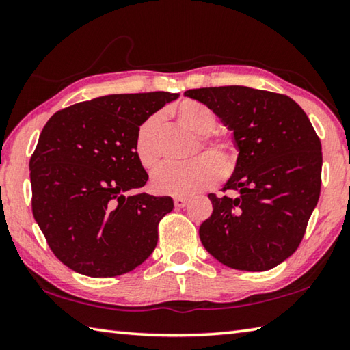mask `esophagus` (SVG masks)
I'll return each instance as SVG.
<instances>
[{
  "label": "esophagus",
  "mask_w": 350,
  "mask_h": 350,
  "mask_svg": "<svg viewBox=\"0 0 350 350\" xmlns=\"http://www.w3.org/2000/svg\"><path fill=\"white\" fill-rule=\"evenodd\" d=\"M188 204V199L187 198H174V205L177 208H183Z\"/></svg>",
  "instance_id": "1"
}]
</instances>
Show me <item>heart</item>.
I'll return each instance as SVG.
<instances>
[{
    "label": "heart",
    "instance_id": "heart-1",
    "mask_svg": "<svg viewBox=\"0 0 350 350\" xmlns=\"http://www.w3.org/2000/svg\"><path fill=\"white\" fill-rule=\"evenodd\" d=\"M177 122L196 135H200V146L208 156H199L187 165H168L154 173L151 189L157 194L185 198L198 194L215 185L219 177L232 174L236 167L234 142L228 137H206L216 125V116L208 106L196 100H183L174 108ZM200 148L196 150V154ZM134 152L145 170L161 165V117L151 116L142 123L134 139Z\"/></svg>",
    "mask_w": 350,
    "mask_h": 350
}]
</instances>
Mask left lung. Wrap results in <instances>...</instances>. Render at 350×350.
Segmentation results:
<instances>
[{
    "instance_id": "1",
    "label": "left lung",
    "mask_w": 350,
    "mask_h": 350,
    "mask_svg": "<svg viewBox=\"0 0 350 350\" xmlns=\"http://www.w3.org/2000/svg\"><path fill=\"white\" fill-rule=\"evenodd\" d=\"M233 133L238 151L225 189L208 194L211 216L200 242L227 267L270 270L298 248L321 189V142L301 106L282 94L247 86L188 90Z\"/></svg>"
}]
</instances>
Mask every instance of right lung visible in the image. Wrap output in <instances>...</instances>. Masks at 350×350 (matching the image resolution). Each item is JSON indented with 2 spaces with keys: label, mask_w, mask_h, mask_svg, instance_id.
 <instances>
[{
  "label": "right lung",
  "mask_w": 350,
  "mask_h": 350,
  "mask_svg": "<svg viewBox=\"0 0 350 350\" xmlns=\"http://www.w3.org/2000/svg\"><path fill=\"white\" fill-rule=\"evenodd\" d=\"M179 94H112L55 112L29 162L32 213L55 256L77 273L118 276L150 258L170 196L137 193L148 180L134 152L146 118Z\"/></svg>",
  "instance_id": "obj_1"
}]
</instances>
